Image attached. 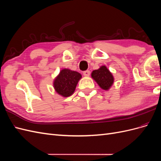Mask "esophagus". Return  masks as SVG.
I'll return each mask as SVG.
<instances>
[{
    "label": "esophagus",
    "mask_w": 161,
    "mask_h": 161,
    "mask_svg": "<svg viewBox=\"0 0 161 161\" xmlns=\"http://www.w3.org/2000/svg\"><path fill=\"white\" fill-rule=\"evenodd\" d=\"M83 75L85 76H89L90 75V71L89 70H85L83 72Z\"/></svg>",
    "instance_id": "obj_1"
}]
</instances>
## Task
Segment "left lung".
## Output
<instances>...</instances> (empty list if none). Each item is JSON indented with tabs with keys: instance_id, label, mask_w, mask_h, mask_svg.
Returning a JSON list of instances; mask_svg holds the SVG:
<instances>
[{
	"instance_id": "1",
	"label": "left lung",
	"mask_w": 161,
	"mask_h": 161,
	"mask_svg": "<svg viewBox=\"0 0 161 161\" xmlns=\"http://www.w3.org/2000/svg\"><path fill=\"white\" fill-rule=\"evenodd\" d=\"M91 76L101 88L105 91L109 90L114 82L113 75L105 66H102L99 69L92 71Z\"/></svg>"
}]
</instances>
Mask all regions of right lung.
Instances as JSON below:
<instances>
[{
	"instance_id": "add662e5",
	"label": "right lung",
	"mask_w": 161,
	"mask_h": 161,
	"mask_svg": "<svg viewBox=\"0 0 161 161\" xmlns=\"http://www.w3.org/2000/svg\"><path fill=\"white\" fill-rule=\"evenodd\" d=\"M81 77L79 72L67 69H62L53 80V88L58 94L68 97L75 92Z\"/></svg>"
}]
</instances>
